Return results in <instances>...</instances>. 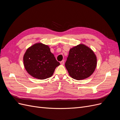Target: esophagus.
<instances>
[{"label": "esophagus", "instance_id": "1", "mask_svg": "<svg viewBox=\"0 0 120 120\" xmlns=\"http://www.w3.org/2000/svg\"><path fill=\"white\" fill-rule=\"evenodd\" d=\"M60 64H64V60H63L62 61H61L60 62Z\"/></svg>", "mask_w": 120, "mask_h": 120}]
</instances>
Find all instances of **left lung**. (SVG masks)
Returning a JSON list of instances; mask_svg holds the SVG:
<instances>
[{
  "label": "left lung",
  "instance_id": "8db88e82",
  "mask_svg": "<svg viewBox=\"0 0 120 120\" xmlns=\"http://www.w3.org/2000/svg\"><path fill=\"white\" fill-rule=\"evenodd\" d=\"M97 59L94 52L83 44H80L69 50L65 66L69 75L76 80L89 77L94 71Z\"/></svg>",
  "mask_w": 120,
  "mask_h": 120
}]
</instances>
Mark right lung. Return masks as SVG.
<instances>
[{
	"mask_svg": "<svg viewBox=\"0 0 120 120\" xmlns=\"http://www.w3.org/2000/svg\"><path fill=\"white\" fill-rule=\"evenodd\" d=\"M23 61L28 73L39 79L51 77L56 68L60 64L49 47L42 43L36 44L28 48Z\"/></svg>",
	"mask_w": 120,
	"mask_h": 120,
	"instance_id": "obj_1",
	"label": "right lung"
}]
</instances>
